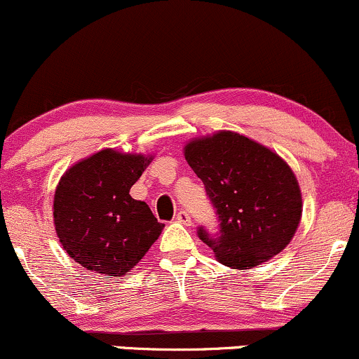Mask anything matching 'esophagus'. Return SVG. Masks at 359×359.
<instances>
[{
    "mask_svg": "<svg viewBox=\"0 0 359 359\" xmlns=\"http://www.w3.org/2000/svg\"><path fill=\"white\" fill-rule=\"evenodd\" d=\"M175 221L182 222V224H185V226H189L192 222L191 214H189L187 211H179V212H177V216H175Z\"/></svg>",
    "mask_w": 359,
    "mask_h": 359,
    "instance_id": "34e87169",
    "label": "esophagus"
}]
</instances>
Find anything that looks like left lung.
Wrapping results in <instances>:
<instances>
[{
  "instance_id": "8db88e82",
  "label": "left lung",
  "mask_w": 359,
  "mask_h": 359,
  "mask_svg": "<svg viewBox=\"0 0 359 359\" xmlns=\"http://www.w3.org/2000/svg\"><path fill=\"white\" fill-rule=\"evenodd\" d=\"M185 158L203 180L219 222L216 234L199 226L197 236L222 265L253 269L290 243L302 196L294 172L277 154L243 135L219 131L187 143Z\"/></svg>"
}]
</instances>
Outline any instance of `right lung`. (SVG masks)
<instances>
[{
	"mask_svg": "<svg viewBox=\"0 0 359 359\" xmlns=\"http://www.w3.org/2000/svg\"><path fill=\"white\" fill-rule=\"evenodd\" d=\"M150 158L101 150L69 168L53 197L57 236L84 269L121 277L158 240L163 222L130 196Z\"/></svg>",
	"mask_w": 359,
	"mask_h": 359,
	"instance_id": "1",
	"label": "right lung"
}]
</instances>
